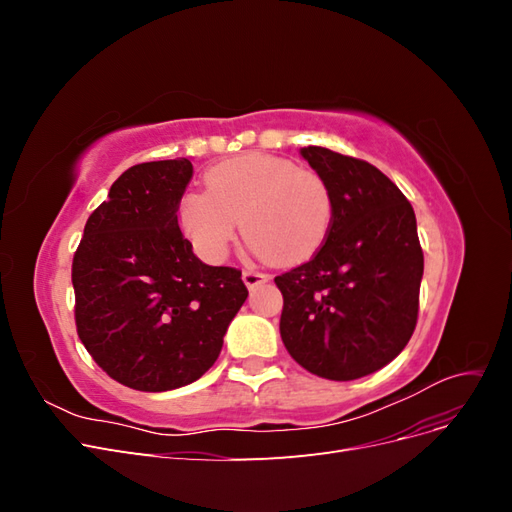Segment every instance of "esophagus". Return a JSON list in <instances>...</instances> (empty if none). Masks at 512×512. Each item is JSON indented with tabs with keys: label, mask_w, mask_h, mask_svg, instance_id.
Here are the masks:
<instances>
[{
	"label": "esophagus",
	"mask_w": 512,
	"mask_h": 512,
	"mask_svg": "<svg viewBox=\"0 0 512 512\" xmlns=\"http://www.w3.org/2000/svg\"><path fill=\"white\" fill-rule=\"evenodd\" d=\"M271 280V275L269 273H262V271H252V269H247V271H243V282H245V286L247 288H256V286H260V284H265V282H269Z\"/></svg>",
	"instance_id": "esophagus-1"
}]
</instances>
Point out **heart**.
Returning <instances> with one entry per match:
<instances>
[{
  "instance_id": "b5f03b06",
  "label": "heart",
  "mask_w": 512,
  "mask_h": 512,
  "mask_svg": "<svg viewBox=\"0 0 512 512\" xmlns=\"http://www.w3.org/2000/svg\"><path fill=\"white\" fill-rule=\"evenodd\" d=\"M207 192L183 194L179 224L200 256L222 260L239 228L250 250L277 265H297L329 235L333 196L314 170L245 153L207 170Z\"/></svg>"
}]
</instances>
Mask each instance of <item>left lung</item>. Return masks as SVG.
Returning <instances> with one entry per match:
<instances>
[{"instance_id":"obj_1","label":"left lung","mask_w":512,"mask_h":512,"mask_svg":"<svg viewBox=\"0 0 512 512\" xmlns=\"http://www.w3.org/2000/svg\"><path fill=\"white\" fill-rule=\"evenodd\" d=\"M299 153L327 181L333 220L312 260L275 277L282 342L312 374L356 380L389 365L414 333L423 280L414 209L369 162L312 145Z\"/></svg>"}]
</instances>
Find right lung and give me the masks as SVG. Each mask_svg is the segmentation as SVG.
I'll return each instance as SVG.
<instances>
[{
  "label": "right lung",
  "instance_id": "1",
  "mask_svg": "<svg viewBox=\"0 0 512 512\" xmlns=\"http://www.w3.org/2000/svg\"><path fill=\"white\" fill-rule=\"evenodd\" d=\"M190 158L128 168L89 215L72 262L76 331L113 380L162 393L218 361L247 299L241 271L205 265L179 228Z\"/></svg>",
  "mask_w": 512,
  "mask_h": 512
}]
</instances>
